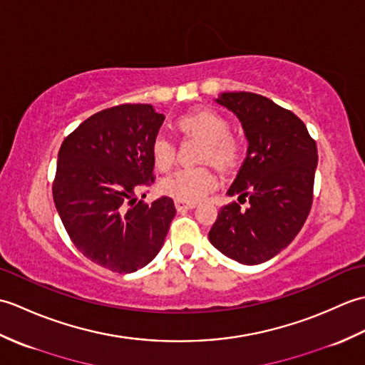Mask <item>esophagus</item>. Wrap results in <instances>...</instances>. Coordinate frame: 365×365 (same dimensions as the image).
<instances>
[{"mask_svg": "<svg viewBox=\"0 0 365 365\" xmlns=\"http://www.w3.org/2000/svg\"><path fill=\"white\" fill-rule=\"evenodd\" d=\"M196 205H197V204H195V202H187V200H180V199L175 200V207H177L178 212L191 210V208H196Z\"/></svg>", "mask_w": 365, "mask_h": 365, "instance_id": "1", "label": "esophagus"}]
</instances>
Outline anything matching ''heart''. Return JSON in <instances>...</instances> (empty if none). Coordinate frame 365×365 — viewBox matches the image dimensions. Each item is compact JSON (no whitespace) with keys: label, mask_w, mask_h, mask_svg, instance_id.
<instances>
[{"label":"heart","mask_w":365,"mask_h":365,"mask_svg":"<svg viewBox=\"0 0 365 365\" xmlns=\"http://www.w3.org/2000/svg\"><path fill=\"white\" fill-rule=\"evenodd\" d=\"M175 127L185 135L202 139L204 160H210L221 169H227L237 163L240 144L229 133V120L218 111L210 108H199V110L180 115L175 122ZM150 153L153 165L158 170H168L174 165V143L166 135H158L153 139ZM215 185L216 178L210 169L182 168L161 182V190L175 199L195 202L213 190Z\"/></svg>","instance_id":"1"}]
</instances>
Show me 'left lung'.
Masks as SVG:
<instances>
[{"instance_id":"left-lung-1","label":"left lung","mask_w":365,"mask_h":365,"mask_svg":"<svg viewBox=\"0 0 365 365\" xmlns=\"http://www.w3.org/2000/svg\"><path fill=\"white\" fill-rule=\"evenodd\" d=\"M216 103L242 122L247 153L227 190L238 202L221 207L210 243L243 265H259L289 246L312 205L317 145L292 111L252 92H222Z\"/></svg>"}]
</instances>
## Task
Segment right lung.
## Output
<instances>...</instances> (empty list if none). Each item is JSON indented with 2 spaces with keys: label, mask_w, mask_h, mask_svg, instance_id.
Here are the masks:
<instances>
[{
  "label": "right lung",
  "mask_w": 365,
  "mask_h": 365,
  "mask_svg": "<svg viewBox=\"0 0 365 365\" xmlns=\"http://www.w3.org/2000/svg\"><path fill=\"white\" fill-rule=\"evenodd\" d=\"M163 120L152 105L108 108L80 123L58 153L59 218L84 257L115 273L150 263L177 212L168 196L136 202V192L153 182L150 147Z\"/></svg>",
  "instance_id": "right-lung-1"
}]
</instances>
